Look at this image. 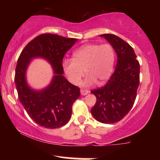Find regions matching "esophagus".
<instances>
[{
  "label": "esophagus",
  "mask_w": 160,
  "mask_h": 160,
  "mask_svg": "<svg viewBox=\"0 0 160 160\" xmlns=\"http://www.w3.org/2000/svg\"><path fill=\"white\" fill-rule=\"evenodd\" d=\"M80 92H81V94L82 95H87L88 93L89 92V90H87V89H80Z\"/></svg>",
  "instance_id": "obj_1"
}]
</instances>
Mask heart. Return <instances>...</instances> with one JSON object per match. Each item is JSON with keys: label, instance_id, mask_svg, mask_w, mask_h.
I'll return each mask as SVG.
<instances>
[{"label": "heart", "instance_id": "b5f03b06", "mask_svg": "<svg viewBox=\"0 0 160 160\" xmlns=\"http://www.w3.org/2000/svg\"><path fill=\"white\" fill-rule=\"evenodd\" d=\"M114 50L111 45L86 44L74 53L73 60L65 59L62 68L70 82L78 85L83 77H87L82 85L89 86L95 82L102 84L111 76L114 63Z\"/></svg>", "mask_w": 160, "mask_h": 160}]
</instances>
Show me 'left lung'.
<instances>
[{"mask_svg":"<svg viewBox=\"0 0 160 160\" xmlns=\"http://www.w3.org/2000/svg\"><path fill=\"white\" fill-rule=\"evenodd\" d=\"M117 55L114 72L101 88L92 90L97 102L91 113L102 123L119 122L129 112L135 103L140 83V65L132 47L125 40L111 34H104Z\"/></svg>","mask_w":160,"mask_h":160,"instance_id":"1","label":"left lung"}]
</instances>
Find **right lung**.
Returning a JSON list of instances; mask_svg holds the SVG:
<instances>
[{
  "mask_svg": "<svg viewBox=\"0 0 160 160\" xmlns=\"http://www.w3.org/2000/svg\"><path fill=\"white\" fill-rule=\"evenodd\" d=\"M75 38L43 34L29 42L18 58L15 83L24 108L37 124L47 128H60L68 122L72 105L80 97V88L63 76L64 56L76 43ZM43 58L52 65L54 76L51 84L42 91L31 89L26 82V70L32 58Z\"/></svg>",
  "mask_w": 160,
  "mask_h": 160,
  "instance_id": "right-lung-1",
  "label": "right lung"
}]
</instances>
